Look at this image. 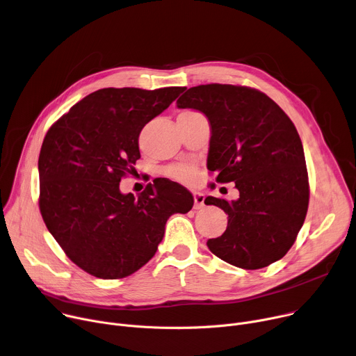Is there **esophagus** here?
Returning a JSON list of instances; mask_svg holds the SVG:
<instances>
[{
	"label": "esophagus",
	"instance_id": "1",
	"mask_svg": "<svg viewBox=\"0 0 356 356\" xmlns=\"http://www.w3.org/2000/svg\"><path fill=\"white\" fill-rule=\"evenodd\" d=\"M193 195H194V209L200 210V209L204 207V194L194 193Z\"/></svg>",
	"mask_w": 356,
	"mask_h": 356
}]
</instances>
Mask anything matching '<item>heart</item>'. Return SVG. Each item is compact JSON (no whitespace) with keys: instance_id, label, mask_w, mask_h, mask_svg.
I'll list each match as a JSON object with an SVG mask.
<instances>
[{"instance_id":"b5f03b06","label":"heart","mask_w":356,"mask_h":356,"mask_svg":"<svg viewBox=\"0 0 356 356\" xmlns=\"http://www.w3.org/2000/svg\"><path fill=\"white\" fill-rule=\"evenodd\" d=\"M168 176L172 177L173 180L181 181V183H191L195 177V170L191 165L187 163H181V165H176L168 169Z\"/></svg>"}]
</instances>
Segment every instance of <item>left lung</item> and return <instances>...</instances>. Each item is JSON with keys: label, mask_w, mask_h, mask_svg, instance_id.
<instances>
[{"label": "left lung", "mask_w": 356, "mask_h": 356, "mask_svg": "<svg viewBox=\"0 0 356 356\" xmlns=\"http://www.w3.org/2000/svg\"><path fill=\"white\" fill-rule=\"evenodd\" d=\"M179 108L209 118L207 158L217 181H234L239 198L207 197L228 214L225 232L207 241L216 257L253 270L282 259L309 209V175L301 139L286 113L266 94L232 84L188 88Z\"/></svg>", "instance_id": "left-lung-1"}]
</instances>
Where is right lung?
<instances>
[{
	"mask_svg": "<svg viewBox=\"0 0 356 356\" xmlns=\"http://www.w3.org/2000/svg\"><path fill=\"white\" fill-rule=\"evenodd\" d=\"M184 87L101 88L74 104L47 131L39 154V209L66 255L99 279H122L158 250L170 216L194 198L165 180L136 197L120 181L140 158L142 128Z\"/></svg>",
	"mask_w": 356,
	"mask_h": 356,
	"instance_id": "obj_1",
	"label": "right lung"
}]
</instances>
